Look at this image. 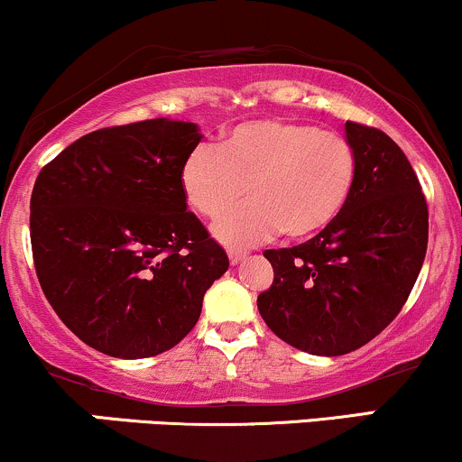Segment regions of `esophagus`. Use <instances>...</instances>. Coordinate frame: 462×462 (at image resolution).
<instances>
[{
	"label": "esophagus",
	"instance_id": "1",
	"mask_svg": "<svg viewBox=\"0 0 462 462\" xmlns=\"http://www.w3.org/2000/svg\"><path fill=\"white\" fill-rule=\"evenodd\" d=\"M246 257V253L244 251H229V262H231V265H237L242 262V259Z\"/></svg>",
	"mask_w": 462,
	"mask_h": 462
}]
</instances>
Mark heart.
Masks as SVG:
<instances>
[{
	"label": "heart",
	"mask_w": 462,
	"mask_h": 462,
	"mask_svg": "<svg viewBox=\"0 0 462 462\" xmlns=\"http://www.w3.org/2000/svg\"><path fill=\"white\" fill-rule=\"evenodd\" d=\"M355 149L346 135L305 121L254 118L231 127L218 146L199 144L183 160L186 200L203 216H217L241 196L251 199L214 222L226 246H253L283 229L311 236L328 225L355 183Z\"/></svg>",
	"instance_id": "b5f03b06"
}]
</instances>
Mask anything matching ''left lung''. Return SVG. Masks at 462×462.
<instances>
[{"mask_svg": "<svg viewBox=\"0 0 462 462\" xmlns=\"http://www.w3.org/2000/svg\"><path fill=\"white\" fill-rule=\"evenodd\" d=\"M346 138L356 160L348 200L309 242L263 253L274 281L257 298L276 337L318 356L376 337L409 298L428 246V205L402 149L350 121Z\"/></svg>", "mask_w": 462, "mask_h": 462, "instance_id": "obj_1", "label": "left lung"}]
</instances>
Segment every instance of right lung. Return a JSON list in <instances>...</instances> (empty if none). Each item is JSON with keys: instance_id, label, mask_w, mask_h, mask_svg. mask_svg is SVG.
Returning a JSON list of instances; mask_svg holds the SVG:
<instances>
[{"instance_id": "obj_1", "label": "right lung", "mask_w": 462, "mask_h": 462, "mask_svg": "<svg viewBox=\"0 0 462 462\" xmlns=\"http://www.w3.org/2000/svg\"><path fill=\"white\" fill-rule=\"evenodd\" d=\"M197 123L151 118L97 129L38 172L30 237L49 305L90 348L116 359L171 350L229 268L188 211L183 160Z\"/></svg>"}]
</instances>
